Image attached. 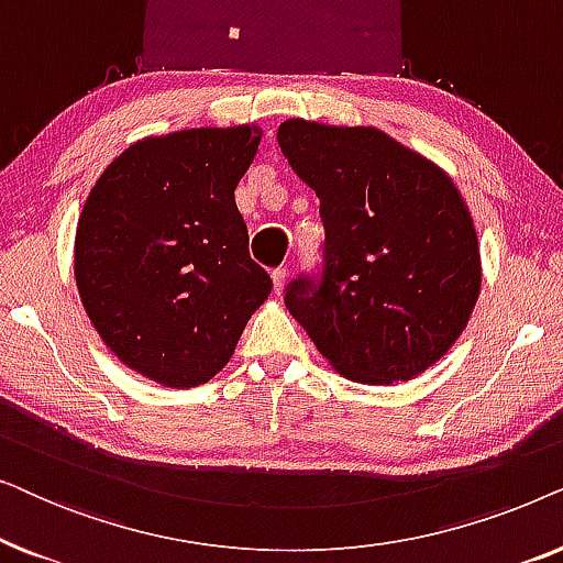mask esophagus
Segmentation results:
<instances>
[{"instance_id": "esophagus-1", "label": "esophagus", "mask_w": 563, "mask_h": 563, "mask_svg": "<svg viewBox=\"0 0 563 563\" xmlns=\"http://www.w3.org/2000/svg\"><path fill=\"white\" fill-rule=\"evenodd\" d=\"M272 282H274V291H276V295H282V291H284V282H287V268H284V266L274 268V272H272Z\"/></svg>"}]
</instances>
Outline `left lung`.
I'll return each mask as SVG.
<instances>
[{"label": "left lung", "instance_id": "1", "mask_svg": "<svg viewBox=\"0 0 563 563\" xmlns=\"http://www.w3.org/2000/svg\"><path fill=\"white\" fill-rule=\"evenodd\" d=\"M276 141L318 195L325 228L320 274L289 282L284 305L349 379L422 374L479 297V243L459 189L376 128L287 120Z\"/></svg>", "mask_w": 563, "mask_h": 563}]
</instances>
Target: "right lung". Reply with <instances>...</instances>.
I'll use <instances>...</instances> for the list:
<instances>
[{
	"label": "right lung",
	"mask_w": 563,
	"mask_h": 563,
	"mask_svg": "<svg viewBox=\"0 0 563 563\" xmlns=\"http://www.w3.org/2000/svg\"><path fill=\"white\" fill-rule=\"evenodd\" d=\"M258 143L249 125L145 137L104 168L81 210L84 310L122 364L164 387L210 382L272 295L235 205Z\"/></svg>",
	"instance_id": "obj_1"
}]
</instances>
